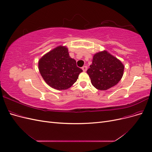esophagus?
I'll return each instance as SVG.
<instances>
[{
    "instance_id": "obj_1",
    "label": "esophagus",
    "mask_w": 152,
    "mask_h": 152,
    "mask_svg": "<svg viewBox=\"0 0 152 152\" xmlns=\"http://www.w3.org/2000/svg\"><path fill=\"white\" fill-rule=\"evenodd\" d=\"M82 70H83L84 72H86L87 71V66H83L82 67Z\"/></svg>"
}]
</instances>
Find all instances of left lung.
<instances>
[{
  "label": "left lung",
  "instance_id": "8db88e82",
  "mask_svg": "<svg viewBox=\"0 0 152 152\" xmlns=\"http://www.w3.org/2000/svg\"><path fill=\"white\" fill-rule=\"evenodd\" d=\"M122 63L107 50L96 53L87 73L93 86L98 90L104 91L117 85L124 74Z\"/></svg>",
  "mask_w": 152,
  "mask_h": 152
}]
</instances>
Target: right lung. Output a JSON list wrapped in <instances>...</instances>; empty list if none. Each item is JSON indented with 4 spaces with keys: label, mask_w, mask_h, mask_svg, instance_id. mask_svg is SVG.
<instances>
[{
    "label": "right lung",
    "mask_w": 152,
    "mask_h": 152,
    "mask_svg": "<svg viewBox=\"0 0 152 152\" xmlns=\"http://www.w3.org/2000/svg\"><path fill=\"white\" fill-rule=\"evenodd\" d=\"M39 70L44 81L57 90L67 89L77 81L81 68L69 55L68 48L59 45L39 60Z\"/></svg>",
    "instance_id": "right-lung-1"
}]
</instances>
